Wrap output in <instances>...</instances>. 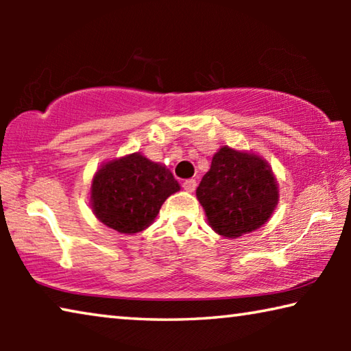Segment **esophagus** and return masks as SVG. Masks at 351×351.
Returning a JSON list of instances; mask_svg holds the SVG:
<instances>
[{
  "label": "esophagus",
  "instance_id": "esophagus-1",
  "mask_svg": "<svg viewBox=\"0 0 351 351\" xmlns=\"http://www.w3.org/2000/svg\"><path fill=\"white\" fill-rule=\"evenodd\" d=\"M182 187L184 190H187V192H193L195 189H197V181L195 180H186L182 182Z\"/></svg>",
  "mask_w": 351,
  "mask_h": 351
}]
</instances>
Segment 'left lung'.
<instances>
[{
    "instance_id": "1",
    "label": "left lung",
    "mask_w": 351,
    "mask_h": 351,
    "mask_svg": "<svg viewBox=\"0 0 351 351\" xmlns=\"http://www.w3.org/2000/svg\"><path fill=\"white\" fill-rule=\"evenodd\" d=\"M217 234L237 239L268 221L278 201L277 181L260 156L223 147L197 189Z\"/></svg>"
}]
</instances>
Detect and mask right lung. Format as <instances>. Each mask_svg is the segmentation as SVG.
Returning <instances> with one entry per match:
<instances>
[{"label": "right lung", "instance_id": "right-lung-1", "mask_svg": "<svg viewBox=\"0 0 351 351\" xmlns=\"http://www.w3.org/2000/svg\"><path fill=\"white\" fill-rule=\"evenodd\" d=\"M178 190L169 169L134 153L102 165L93 180L91 206L104 224L130 235L148 228Z\"/></svg>", "mask_w": 351, "mask_h": 351}]
</instances>
